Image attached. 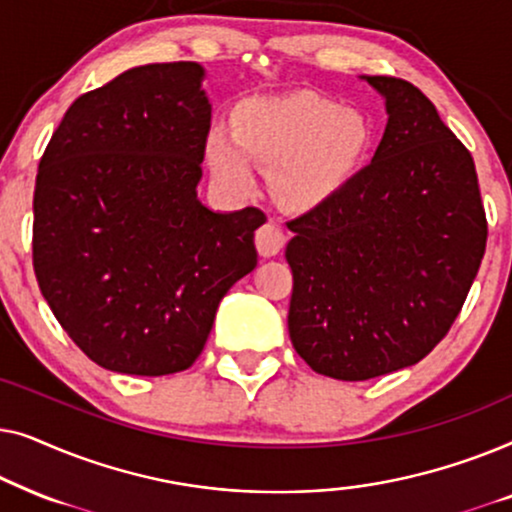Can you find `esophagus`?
I'll return each mask as SVG.
<instances>
[{"mask_svg": "<svg viewBox=\"0 0 512 512\" xmlns=\"http://www.w3.org/2000/svg\"><path fill=\"white\" fill-rule=\"evenodd\" d=\"M254 240H256L258 254H261L263 258H270V256H277L279 251L284 249L286 237L282 230L275 226V223H263V226L256 230Z\"/></svg>", "mask_w": 512, "mask_h": 512, "instance_id": "34e87169", "label": "esophagus"}]
</instances>
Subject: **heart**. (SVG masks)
<instances>
[{
    "instance_id": "b5f03b06",
    "label": "heart",
    "mask_w": 512,
    "mask_h": 512,
    "mask_svg": "<svg viewBox=\"0 0 512 512\" xmlns=\"http://www.w3.org/2000/svg\"><path fill=\"white\" fill-rule=\"evenodd\" d=\"M373 139V123L361 109L340 107L317 93H293L244 102L233 132L216 125L205 151L226 186L254 191L256 163L272 172V188L284 207L310 212L352 184Z\"/></svg>"
}]
</instances>
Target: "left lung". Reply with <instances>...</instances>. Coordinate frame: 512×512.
<instances>
[{
    "mask_svg": "<svg viewBox=\"0 0 512 512\" xmlns=\"http://www.w3.org/2000/svg\"><path fill=\"white\" fill-rule=\"evenodd\" d=\"M387 109L368 167L286 226L289 335L314 373L361 382L422 361L464 305L487 244L471 153L422 90L361 76Z\"/></svg>",
    "mask_w": 512,
    "mask_h": 512,
    "instance_id": "1",
    "label": "left lung"
}]
</instances>
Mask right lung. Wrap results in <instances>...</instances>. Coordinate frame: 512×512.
I'll list each match as a JSON object with an SVG mask.
<instances>
[{
    "label": "right lung",
    "instance_id": "1",
    "mask_svg": "<svg viewBox=\"0 0 512 512\" xmlns=\"http://www.w3.org/2000/svg\"><path fill=\"white\" fill-rule=\"evenodd\" d=\"M198 62L132 67L72 102L39 163L32 258L83 354L123 375L193 366L256 268V207L198 198L212 104Z\"/></svg>",
    "mask_w": 512,
    "mask_h": 512
}]
</instances>
